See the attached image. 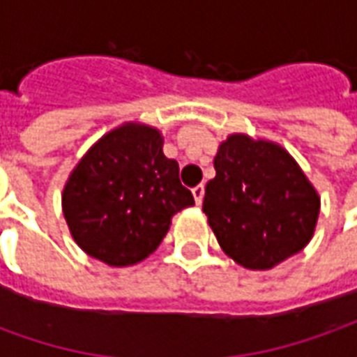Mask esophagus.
Masks as SVG:
<instances>
[{
    "label": "esophagus",
    "mask_w": 357,
    "mask_h": 357,
    "mask_svg": "<svg viewBox=\"0 0 357 357\" xmlns=\"http://www.w3.org/2000/svg\"><path fill=\"white\" fill-rule=\"evenodd\" d=\"M193 197H195V202H197V204H201L202 202V199H204V185H197V187H193Z\"/></svg>",
    "instance_id": "obj_1"
}]
</instances>
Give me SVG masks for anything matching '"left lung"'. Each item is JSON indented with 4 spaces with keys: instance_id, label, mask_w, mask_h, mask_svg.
Listing matches in <instances>:
<instances>
[{
    "instance_id": "1",
    "label": "left lung",
    "mask_w": 357,
    "mask_h": 357,
    "mask_svg": "<svg viewBox=\"0 0 357 357\" xmlns=\"http://www.w3.org/2000/svg\"><path fill=\"white\" fill-rule=\"evenodd\" d=\"M202 212L220 247L247 269H271L312 241L321 199L279 143L231 133L214 156Z\"/></svg>"
}]
</instances>
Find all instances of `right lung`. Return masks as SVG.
<instances>
[{
    "label": "right lung",
    "instance_id": "right-lung-1",
    "mask_svg": "<svg viewBox=\"0 0 357 357\" xmlns=\"http://www.w3.org/2000/svg\"><path fill=\"white\" fill-rule=\"evenodd\" d=\"M160 130L124 122L88 149L63 189V214L76 245L95 260L126 268L162 243L172 216L193 206L179 166L162 153Z\"/></svg>",
    "mask_w": 357,
    "mask_h": 357
}]
</instances>
